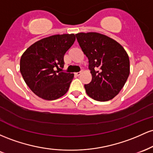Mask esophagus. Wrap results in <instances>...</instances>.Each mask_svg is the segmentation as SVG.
Here are the masks:
<instances>
[{"label":"esophagus","instance_id":"esophagus-1","mask_svg":"<svg viewBox=\"0 0 153 153\" xmlns=\"http://www.w3.org/2000/svg\"><path fill=\"white\" fill-rule=\"evenodd\" d=\"M80 74H81V73H80V72H78V73H75V75H76V76H79V75H80Z\"/></svg>","mask_w":153,"mask_h":153}]
</instances>
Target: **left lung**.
<instances>
[{
	"mask_svg": "<svg viewBox=\"0 0 153 153\" xmlns=\"http://www.w3.org/2000/svg\"><path fill=\"white\" fill-rule=\"evenodd\" d=\"M75 36L88 59L92 75L90 83L84 85L88 96L98 101L114 99L124 87L130 72L127 52L116 40L100 33L80 32Z\"/></svg>",
	"mask_w": 153,
	"mask_h": 153,
	"instance_id": "8db88e82",
	"label": "left lung"
}]
</instances>
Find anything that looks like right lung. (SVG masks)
I'll use <instances>...</instances> for the list:
<instances>
[{
    "label": "right lung",
    "mask_w": 153,
    "mask_h": 153,
    "mask_svg": "<svg viewBox=\"0 0 153 153\" xmlns=\"http://www.w3.org/2000/svg\"><path fill=\"white\" fill-rule=\"evenodd\" d=\"M75 40L74 34L52 35L36 42L23 53L20 72L26 85L39 97L52 101L68 92L74 74L54 69L63 68L65 54Z\"/></svg>",
    "instance_id": "obj_1"
}]
</instances>
